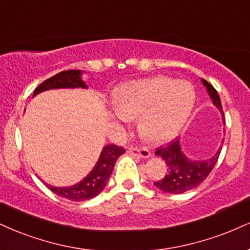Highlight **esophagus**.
<instances>
[{
    "mask_svg": "<svg viewBox=\"0 0 250 250\" xmlns=\"http://www.w3.org/2000/svg\"><path fill=\"white\" fill-rule=\"evenodd\" d=\"M128 152L130 155L137 156V157H141V158H149L150 157V151L146 148L138 149V148H136V146H131V148H129Z\"/></svg>",
    "mask_w": 250,
    "mask_h": 250,
    "instance_id": "1",
    "label": "esophagus"
}]
</instances>
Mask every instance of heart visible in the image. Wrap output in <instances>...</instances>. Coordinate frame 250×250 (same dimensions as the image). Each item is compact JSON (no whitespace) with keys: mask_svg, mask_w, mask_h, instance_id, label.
Returning <instances> with one entry per match:
<instances>
[{"mask_svg":"<svg viewBox=\"0 0 250 250\" xmlns=\"http://www.w3.org/2000/svg\"><path fill=\"white\" fill-rule=\"evenodd\" d=\"M193 87L186 81L154 77L122 86L113 100L123 120L138 119L141 133L155 142L172 138L184 125L194 106Z\"/></svg>","mask_w":250,"mask_h":250,"instance_id":"1","label":"heart"}]
</instances>
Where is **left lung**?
<instances>
[{
  "instance_id": "8db88e82",
  "label": "left lung",
  "mask_w": 250,
  "mask_h": 250,
  "mask_svg": "<svg viewBox=\"0 0 250 250\" xmlns=\"http://www.w3.org/2000/svg\"><path fill=\"white\" fill-rule=\"evenodd\" d=\"M201 83L206 87L213 104L220 110L222 121L225 123V116L218 92L205 79H201ZM220 151L221 146L216 150V152L211 158L204 159V161H193V159L186 157L184 152L182 151L179 138H174L167 146H161L156 150L155 154L165 161L167 173L165 174L163 179L155 182V186L161 191L173 194L184 193L186 191L197 188L207 178V176L213 170L218 162Z\"/></svg>"
}]
</instances>
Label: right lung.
<instances>
[{
  "mask_svg": "<svg viewBox=\"0 0 250 250\" xmlns=\"http://www.w3.org/2000/svg\"><path fill=\"white\" fill-rule=\"evenodd\" d=\"M83 71L80 70H68L57 73L56 76L46 79L35 89L34 96L39 93L49 91V89L58 88H87L85 81L81 79ZM125 150L122 146H115V144H108L102 149L100 157L96 162L93 170L78 184H74L67 188H58L50 184L45 185L50 188L53 193L59 197L66 198L73 201H83L92 199L101 193L107 180L109 179L110 174L113 172L114 165H115L117 158L123 155Z\"/></svg>",
  "mask_w": 250,
  "mask_h": 250,
  "instance_id": "1",
  "label": "right lung"
}]
</instances>
